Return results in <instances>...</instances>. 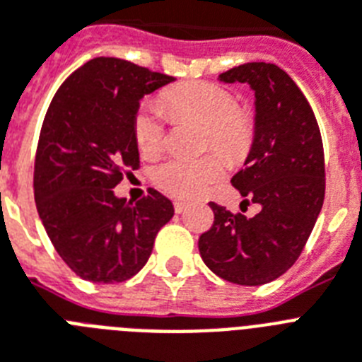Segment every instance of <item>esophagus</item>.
Instances as JSON below:
<instances>
[{
  "label": "esophagus",
  "mask_w": 362,
  "mask_h": 362,
  "mask_svg": "<svg viewBox=\"0 0 362 362\" xmlns=\"http://www.w3.org/2000/svg\"><path fill=\"white\" fill-rule=\"evenodd\" d=\"M187 202H181V199H177V202H174V209H175V213H183L185 209H187Z\"/></svg>",
  "instance_id": "esophagus-1"
}]
</instances>
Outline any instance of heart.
I'll list each match as a JSON object with an SVG mask.
<instances>
[{"instance_id":"b5f03b06","label":"heart","mask_w":362,"mask_h":362,"mask_svg":"<svg viewBox=\"0 0 362 362\" xmlns=\"http://www.w3.org/2000/svg\"><path fill=\"white\" fill-rule=\"evenodd\" d=\"M170 118L194 122L205 127V144L214 146L231 160L244 159L253 144L255 125L252 116L237 109V100L223 86L207 81H188L170 86L160 95ZM134 140L144 157L163 151L166 129L155 107H142L134 118ZM218 151L196 159H168L153 170V183L174 198H196L226 172V157Z\"/></svg>"}]
</instances>
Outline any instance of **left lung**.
I'll list each match as a JSON object with an SVG mask.
<instances>
[{"mask_svg": "<svg viewBox=\"0 0 362 362\" xmlns=\"http://www.w3.org/2000/svg\"><path fill=\"white\" fill-rule=\"evenodd\" d=\"M255 94V136L231 185L257 203L253 218L211 202L213 228L198 240L209 270L229 283L257 286L283 276L300 257L324 205V146L315 112L286 71L246 62L218 76Z\"/></svg>", "mask_w": 362, "mask_h": 362, "instance_id": "obj_1", "label": "left lung"}]
</instances>
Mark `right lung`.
<instances>
[{"label":"right lung","mask_w":362,"mask_h":362,"mask_svg":"<svg viewBox=\"0 0 362 362\" xmlns=\"http://www.w3.org/2000/svg\"><path fill=\"white\" fill-rule=\"evenodd\" d=\"M172 81L95 57L53 95L38 140L35 202L57 253L86 281L122 283L139 274L174 216L172 202L153 188L136 203L115 194L124 168L139 166L140 100Z\"/></svg>","instance_id":"right-lung-1"}]
</instances>
